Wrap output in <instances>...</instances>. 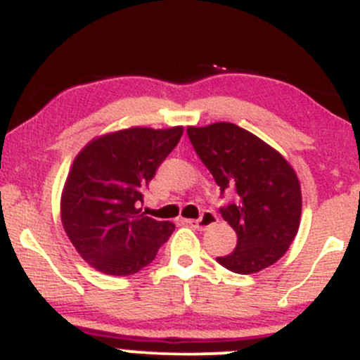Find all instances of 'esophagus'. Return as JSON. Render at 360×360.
I'll return each mask as SVG.
<instances>
[{
  "mask_svg": "<svg viewBox=\"0 0 360 360\" xmlns=\"http://www.w3.org/2000/svg\"><path fill=\"white\" fill-rule=\"evenodd\" d=\"M216 221H217L216 214L205 211L199 217V219H187V224L192 226V228H195V229H205V228H207V226H211V224L216 223Z\"/></svg>",
  "mask_w": 360,
  "mask_h": 360,
  "instance_id": "esophagus-1",
  "label": "esophagus"
}]
</instances>
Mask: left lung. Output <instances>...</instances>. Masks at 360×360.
I'll use <instances>...</instances> for the list:
<instances>
[{
  "instance_id": "8db88e82",
  "label": "left lung",
  "mask_w": 360,
  "mask_h": 360,
  "mask_svg": "<svg viewBox=\"0 0 360 360\" xmlns=\"http://www.w3.org/2000/svg\"><path fill=\"white\" fill-rule=\"evenodd\" d=\"M187 134L221 193H234L219 211L236 231L238 243L233 253L216 260L236 274H255L276 264L300 229L301 187L292 167L236 124L187 127Z\"/></svg>"
}]
</instances>
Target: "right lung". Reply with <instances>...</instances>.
I'll return each mask as SVG.
<instances>
[{"label":"right lung","mask_w":360,"mask_h":360,"mask_svg":"<svg viewBox=\"0 0 360 360\" xmlns=\"http://www.w3.org/2000/svg\"><path fill=\"white\" fill-rule=\"evenodd\" d=\"M184 127H131L96 137L72 161L60 219L76 252L108 276H132L151 264L175 224L141 212L156 169Z\"/></svg>","instance_id":"1"}]
</instances>
